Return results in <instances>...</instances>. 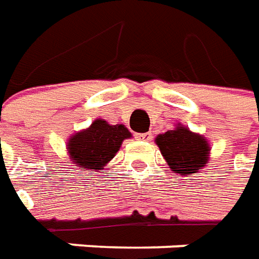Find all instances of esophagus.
Listing matches in <instances>:
<instances>
[{"label":"esophagus","instance_id":"obj_1","mask_svg":"<svg viewBox=\"0 0 259 259\" xmlns=\"http://www.w3.org/2000/svg\"><path fill=\"white\" fill-rule=\"evenodd\" d=\"M135 138L139 139V141H149L152 138V134L150 133H142V134H137Z\"/></svg>","mask_w":259,"mask_h":259}]
</instances>
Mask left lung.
<instances>
[{
  "label": "left lung",
  "instance_id": "obj_1",
  "mask_svg": "<svg viewBox=\"0 0 259 259\" xmlns=\"http://www.w3.org/2000/svg\"><path fill=\"white\" fill-rule=\"evenodd\" d=\"M155 141L174 173L181 176L198 173L209 160L208 141L181 124L171 131L157 135Z\"/></svg>",
  "mask_w": 259,
  "mask_h": 259
}]
</instances>
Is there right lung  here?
I'll return each mask as SVG.
<instances>
[{"label": "right lung", "instance_id": "add662e5", "mask_svg": "<svg viewBox=\"0 0 259 259\" xmlns=\"http://www.w3.org/2000/svg\"><path fill=\"white\" fill-rule=\"evenodd\" d=\"M131 138V133L122 124L110 125L97 118L88 130L74 134L68 141L67 149L71 162L85 170H102L120 150L122 141Z\"/></svg>", "mask_w": 259, "mask_h": 259}]
</instances>
